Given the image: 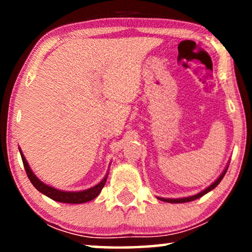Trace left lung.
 <instances>
[{
    "label": "left lung",
    "mask_w": 252,
    "mask_h": 252,
    "mask_svg": "<svg viewBox=\"0 0 252 252\" xmlns=\"http://www.w3.org/2000/svg\"><path fill=\"white\" fill-rule=\"evenodd\" d=\"M228 165H229V161H228V164H227V166L225 167V170L222 171V173L218 177V179H217L215 182H212V184L210 185L209 187H206L204 190H202L201 192H198V194L192 195V196H188V197H182V198H164V197H157V198L160 199V201L167 202V203H187V202L195 201V199H197L199 197H202V196H204L205 194H208L209 191H211L212 189H215L217 186L220 184V181H221L222 178L225 177V174H226V172H227V168H228Z\"/></svg>",
    "instance_id": "obj_1"
}]
</instances>
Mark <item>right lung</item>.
Wrapping results in <instances>:
<instances>
[{"label": "right lung", "mask_w": 252, "mask_h": 252, "mask_svg": "<svg viewBox=\"0 0 252 252\" xmlns=\"http://www.w3.org/2000/svg\"><path fill=\"white\" fill-rule=\"evenodd\" d=\"M19 153H20V156H22L23 164H24V167H25L26 174H27V177H29L30 181L32 182V185L40 192H42L43 195L48 196V197L54 199V201H56V202L68 203V204H81V203H86V202L92 201V199L97 197L98 194L102 190V188L104 187L106 179H108L109 170H108V172H106L105 177L103 178L97 185H95L94 187L85 189V190H80V191L61 190V189L51 187V186L46 185L44 182L41 181L40 179L33 173L32 168L30 167V165H29V163H27L26 158H25V156H24L23 151H22V149H20V148H19Z\"/></svg>", "instance_id": "1"}]
</instances>
